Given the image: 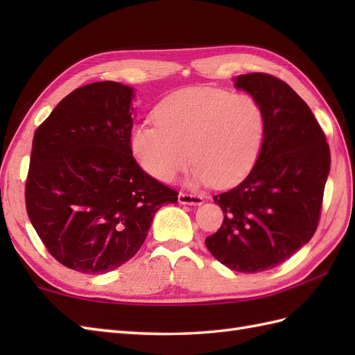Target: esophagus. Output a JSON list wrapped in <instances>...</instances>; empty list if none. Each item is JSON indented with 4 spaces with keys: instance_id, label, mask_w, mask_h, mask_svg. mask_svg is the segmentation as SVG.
Returning a JSON list of instances; mask_svg holds the SVG:
<instances>
[{
    "instance_id": "34e87169",
    "label": "esophagus",
    "mask_w": 355,
    "mask_h": 355,
    "mask_svg": "<svg viewBox=\"0 0 355 355\" xmlns=\"http://www.w3.org/2000/svg\"><path fill=\"white\" fill-rule=\"evenodd\" d=\"M178 202H180V205H187V206H201L202 198L198 197V195L180 192L178 193Z\"/></svg>"
}]
</instances>
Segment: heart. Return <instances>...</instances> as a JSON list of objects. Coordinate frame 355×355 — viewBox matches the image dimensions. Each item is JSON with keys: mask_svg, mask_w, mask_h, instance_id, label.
Here are the masks:
<instances>
[{"mask_svg": "<svg viewBox=\"0 0 355 355\" xmlns=\"http://www.w3.org/2000/svg\"><path fill=\"white\" fill-rule=\"evenodd\" d=\"M154 117L157 125L132 128L130 146L140 168L164 183L172 182L189 158L195 163L189 184L239 183L258 158L266 130L254 97L212 87L177 89L157 105Z\"/></svg>", "mask_w": 355, "mask_h": 355, "instance_id": "heart-1", "label": "heart"}]
</instances>
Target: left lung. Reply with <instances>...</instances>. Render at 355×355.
<instances>
[{
  "label": "left lung",
  "instance_id": "left-lung-1",
  "mask_svg": "<svg viewBox=\"0 0 355 355\" xmlns=\"http://www.w3.org/2000/svg\"><path fill=\"white\" fill-rule=\"evenodd\" d=\"M266 117L258 160L243 183L215 195L224 221L209 252L239 273L277 267L318 229L329 173V146L310 107L285 82L263 73L233 79Z\"/></svg>",
  "mask_w": 355,
  "mask_h": 355
}]
</instances>
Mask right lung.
<instances>
[{
    "label": "right lung",
    "mask_w": 355,
    "mask_h": 355,
    "mask_svg": "<svg viewBox=\"0 0 355 355\" xmlns=\"http://www.w3.org/2000/svg\"><path fill=\"white\" fill-rule=\"evenodd\" d=\"M134 97L132 87L93 82L64 97L35 132L27 214L53 258L79 273L130 261L157 210L178 200L134 160Z\"/></svg>",
    "instance_id": "add662e5"
}]
</instances>
